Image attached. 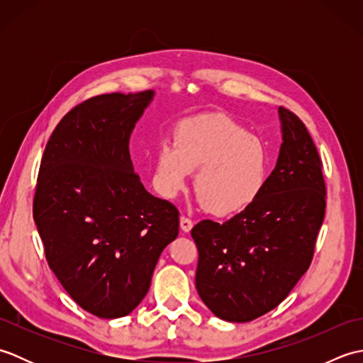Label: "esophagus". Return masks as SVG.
Wrapping results in <instances>:
<instances>
[{
  "label": "esophagus",
  "mask_w": 363,
  "mask_h": 363,
  "mask_svg": "<svg viewBox=\"0 0 363 363\" xmlns=\"http://www.w3.org/2000/svg\"><path fill=\"white\" fill-rule=\"evenodd\" d=\"M179 226H181V230L182 233H190V229L194 228V221H191L190 218L187 217H181L179 220Z\"/></svg>",
  "instance_id": "obj_1"
}]
</instances>
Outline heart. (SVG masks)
<instances>
[{
  "label": "heart",
  "mask_w": 363,
  "mask_h": 363,
  "mask_svg": "<svg viewBox=\"0 0 363 363\" xmlns=\"http://www.w3.org/2000/svg\"><path fill=\"white\" fill-rule=\"evenodd\" d=\"M195 191L215 217H234L251 207L264 191L269 154L260 138L223 113H207L182 121L173 142L159 145L152 184L173 199L187 189L191 172Z\"/></svg>",
  "instance_id": "b5f03b06"
}]
</instances>
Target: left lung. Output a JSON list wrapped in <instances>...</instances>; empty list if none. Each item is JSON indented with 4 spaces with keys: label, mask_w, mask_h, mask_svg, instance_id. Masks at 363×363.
Masks as SVG:
<instances>
[{
    "label": "left lung",
    "mask_w": 363,
    "mask_h": 363,
    "mask_svg": "<svg viewBox=\"0 0 363 363\" xmlns=\"http://www.w3.org/2000/svg\"><path fill=\"white\" fill-rule=\"evenodd\" d=\"M282 143L260 196L226 223L191 229L198 248L196 290L211 312L246 323L273 311L309 268L325 218L326 187L311 134L279 107Z\"/></svg>",
    "instance_id": "obj_1"
}]
</instances>
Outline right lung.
<instances>
[{"label": "right lung", "mask_w": 363, "mask_h": 363, "mask_svg": "<svg viewBox=\"0 0 363 363\" xmlns=\"http://www.w3.org/2000/svg\"><path fill=\"white\" fill-rule=\"evenodd\" d=\"M154 90L111 94L76 106L52 130L38 169L34 221L52 273L99 318L142 303L179 212L145 190L129 138Z\"/></svg>", "instance_id": "obj_1"}]
</instances>
